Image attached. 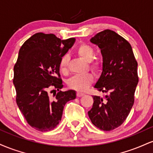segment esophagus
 <instances>
[{"instance_id": "34e87169", "label": "esophagus", "mask_w": 153, "mask_h": 153, "mask_svg": "<svg viewBox=\"0 0 153 153\" xmlns=\"http://www.w3.org/2000/svg\"><path fill=\"white\" fill-rule=\"evenodd\" d=\"M77 97H81V96H82L84 95L83 93H80V92H77Z\"/></svg>"}]
</instances>
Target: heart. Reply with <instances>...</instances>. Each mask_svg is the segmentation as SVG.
<instances>
[{
  "mask_svg": "<svg viewBox=\"0 0 153 153\" xmlns=\"http://www.w3.org/2000/svg\"><path fill=\"white\" fill-rule=\"evenodd\" d=\"M75 52L79 57L87 61L89 68L91 71L94 72L101 71L103 65L102 59L99 57H95V50L91 45L86 43H82L75 48ZM69 61V57L67 55L63 56L59 61V71L63 74H67L68 73ZM94 79V75L91 73L76 75L68 80V85L74 90L84 91L93 83Z\"/></svg>",
  "mask_w": 153,
  "mask_h": 153,
  "instance_id": "1",
  "label": "heart"
}]
</instances>
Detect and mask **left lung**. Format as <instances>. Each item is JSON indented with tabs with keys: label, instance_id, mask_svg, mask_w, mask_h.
Listing matches in <instances>:
<instances>
[{
	"label": "left lung",
	"instance_id": "obj_1",
	"mask_svg": "<svg viewBox=\"0 0 153 153\" xmlns=\"http://www.w3.org/2000/svg\"><path fill=\"white\" fill-rule=\"evenodd\" d=\"M91 42L99 46L103 56V71L94 87L108 94L93 96L94 103L88 114L96 127L111 131L122 125L134 104L137 62L129 42L115 31L103 30Z\"/></svg>",
	"mask_w": 153,
	"mask_h": 153
}]
</instances>
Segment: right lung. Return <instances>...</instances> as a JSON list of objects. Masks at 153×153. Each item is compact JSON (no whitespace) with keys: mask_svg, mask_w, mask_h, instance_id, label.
Listing matches in <instances>:
<instances>
[{"mask_svg":"<svg viewBox=\"0 0 153 153\" xmlns=\"http://www.w3.org/2000/svg\"><path fill=\"white\" fill-rule=\"evenodd\" d=\"M74 42L73 38L62 40L53 34L39 32L19 50L13 68L16 101L28 124L36 130L47 131L57 127L65 103L76 97L74 91H60L63 84L59 68Z\"/></svg>","mask_w":153,"mask_h":153,"instance_id":"add662e5","label":"right lung"}]
</instances>
